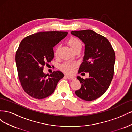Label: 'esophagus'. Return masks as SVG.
I'll return each mask as SVG.
<instances>
[{
	"instance_id": "obj_1",
	"label": "esophagus",
	"mask_w": 132,
	"mask_h": 132,
	"mask_svg": "<svg viewBox=\"0 0 132 132\" xmlns=\"http://www.w3.org/2000/svg\"><path fill=\"white\" fill-rule=\"evenodd\" d=\"M65 77H66L67 79H69V80H74V79H75L74 77H70V76H69V75H65Z\"/></svg>"
}]
</instances>
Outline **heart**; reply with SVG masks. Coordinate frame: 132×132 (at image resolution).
Returning a JSON list of instances; mask_svg holds the SVG:
<instances>
[{
    "label": "heart",
    "mask_w": 132,
    "mask_h": 132,
    "mask_svg": "<svg viewBox=\"0 0 132 132\" xmlns=\"http://www.w3.org/2000/svg\"><path fill=\"white\" fill-rule=\"evenodd\" d=\"M68 44L71 49L73 51L78 48H81L82 43L77 38L71 37L70 38L69 41H68ZM59 50V47H58L55 51V54L57 55L58 51ZM77 64L76 63L74 62H66L61 66V69L64 73H66L68 74H72L73 72L74 69L77 67Z\"/></svg>",
    "instance_id": "b5f03b06"
}]
</instances>
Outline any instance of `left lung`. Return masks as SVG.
I'll list each match as a JSON object with an SVG mask.
<instances>
[{
	"mask_svg": "<svg viewBox=\"0 0 132 132\" xmlns=\"http://www.w3.org/2000/svg\"><path fill=\"white\" fill-rule=\"evenodd\" d=\"M71 34L85 44V55L79 73H89V78L85 79L79 76L77 77L81 87L75 93L85 101L94 100L105 93L113 79L116 60L114 51L105 37L93 30L74 31Z\"/></svg>",
	"mask_w": 132,
	"mask_h": 132,
	"instance_id": "8db88e82",
	"label": "left lung"
}]
</instances>
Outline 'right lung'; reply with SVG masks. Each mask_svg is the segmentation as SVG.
<instances>
[{
	"instance_id": "1",
	"label": "right lung",
	"mask_w": 132,
	"mask_h": 132,
	"mask_svg": "<svg viewBox=\"0 0 132 132\" xmlns=\"http://www.w3.org/2000/svg\"><path fill=\"white\" fill-rule=\"evenodd\" d=\"M67 34L62 31L40 32L28 36L20 43L15 55L18 77L22 89L32 97L49 96L64 77L61 71H54L47 78L43 70L54 57L53 48Z\"/></svg>"
}]
</instances>
